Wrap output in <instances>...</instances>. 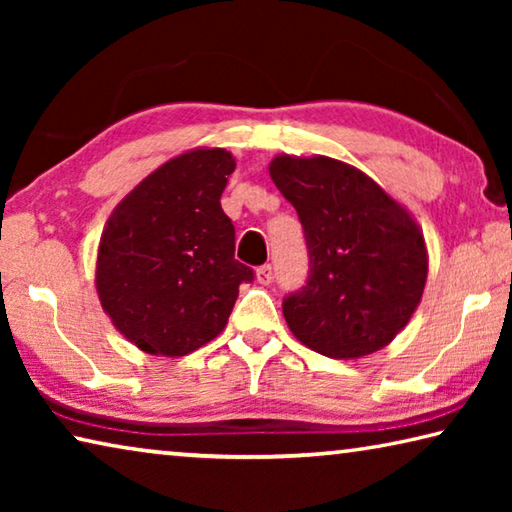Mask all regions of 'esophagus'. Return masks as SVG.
<instances>
[{
	"mask_svg": "<svg viewBox=\"0 0 512 512\" xmlns=\"http://www.w3.org/2000/svg\"><path fill=\"white\" fill-rule=\"evenodd\" d=\"M255 277H257L259 284H271L273 282V266L271 264L259 266L255 271Z\"/></svg>",
	"mask_w": 512,
	"mask_h": 512,
	"instance_id": "esophagus-1",
	"label": "esophagus"
}]
</instances>
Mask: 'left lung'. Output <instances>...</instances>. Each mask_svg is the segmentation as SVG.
Wrapping results in <instances>:
<instances>
[{
	"mask_svg": "<svg viewBox=\"0 0 512 512\" xmlns=\"http://www.w3.org/2000/svg\"><path fill=\"white\" fill-rule=\"evenodd\" d=\"M268 173L296 207L309 250L307 284L282 305L293 336L332 359L386 348L427 284L418 221L361 169L327 155H275Z\"/></svg>",
	"mask_w": 512,
	"mask_h": 512,
	"instance_id": "1",
	"label": "left lung"
}]
</instances>
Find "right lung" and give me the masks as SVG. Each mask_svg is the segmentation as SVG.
I'll use <instances>...</instances> for the list:
<instances>
[{
    "label": "right lung",
    "instance_id": "right-lung-1",
    "mask_svg": "<svg viewBox=\"0 0 512 512\" xmlns=\"http://www.w3.org/2000/svg\"><path fill=\"white\" fill-rule=\"evenodd\" d=\"M237 162L192 149L121 198L101 232L94 284L124 339L155 357H185L223 332L253 268L235 259L221 194Z\"/></svg>",
    "mask_w": 512,
    "mask_h": 512
}]
</instances>
